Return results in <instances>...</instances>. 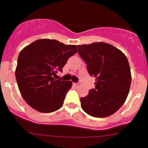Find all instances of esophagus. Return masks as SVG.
Segmentation results:
<instances>
[{
    "label": "esophagus",
    "instance_id": "obj_1",
    "mask_svg": "<svg viewBox=\"0 0 148 148\" xmlns=\"http://www.w3.org/2000/svg\"><path fill=\"white\" fill-rule=\"evenodd\" d=\"M74 85H75L76 86H78L79 85V83H74Z\"/></svg>",
    "mask_w": 148,
    "mask_h": 148
}]
</instances>
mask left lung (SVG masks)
<instances>
[{
  "label": "left lung",
  "mask_w": 148,
  "mask_h": 148,
  "mask_svg": "<svg viewBox=\"0 0 148 148\" xmlns=\"http://www.w3.org/2000/svg\"><path fill=\"white\" fill-rule=\"evenodd\" d=\"M78 53L95 78V89L82 97V108L95 117L112 115L123 105L130 88L131 71L126 56L104 42L77 45Z\"/></svg>",
  "instance_id": "8db88e82"
}]
</instances>
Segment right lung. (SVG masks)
<instances>
[{"label":"right lung","mask_w":148,"mask_h":148,"mask_svg":"<svg viewBox=\"0 0 148 148\" xmlns=\"http://www.w3.org/2000/svg\"><path fill=\"white\" fill-rule=\"evenodd\" d=\"M77 49L75 45L41 38L21 51L15 74L21 95L28 105L45 113L62 107L72 82L60 81L54 77Z\"/></svg>","instance_id":"right-lung-1"}]
</instances>
